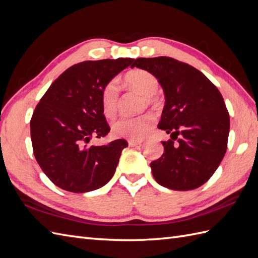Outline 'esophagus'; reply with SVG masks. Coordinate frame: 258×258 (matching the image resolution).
Here are the masks:
<instances>
[{
  "label": "esophagus",
  "mask_w": 258,
  "mask_h": 258,
  "mask_svg": "<svg viewBox=\"0 0 258 258\" xmlns=\"http://www.w3.org/2000/svg\"><path fill=\"white\" fill-rule=\"evenodd\" d=\"M142 143H143L142 140H138V141H128V145H130V146H132V147L137 146V145H141Z\"/></svg>",
  "instance_id": "obj_1"
}]
</instances>
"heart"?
I'll return each instance as SVG.
<instances>
[{
	"label": "heart",
	"mask_w": 258,
	"mask_h": 258,
	"mask_svg": "<svg viewBox=\"0 0 258 258\" xmlns=\"http://www.w3.org/2000/svg\"><path fill=\"white\" fill-rule=\"evenodd\" d=\"M125 82L142 95L146 96L148 104L157 103L156 94L159 89V81L155 75L145 70H134L125 76ZM118 86L116 81H111L104 86L101 92V103L104 114L112 117L117 111ZM154 117L150 114H144L133 117H122L112 124V133L116 137L130 138L132 141H138L146 135L153 126Z\"/></svg>",
	"instance_id": "1"
}]
</instances>
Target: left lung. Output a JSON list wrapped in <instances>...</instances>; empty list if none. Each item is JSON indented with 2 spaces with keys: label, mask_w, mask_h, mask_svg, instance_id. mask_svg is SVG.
Wrapping results in <instances>:
<instances>
[{
  "label": "left lung",
  "mask_w": 258,
  "mask_h": 258,
  "mask_svg": "<svg viewBox=\"0 0 258 258\" xmlns=\"http://www.w3.org/2000/svg\"><path fill=\"white\" fill-rule=\"evenodd\" d=\"M131 68L155 75L166 97L158 128L171 140L150 163L155 180L174 190L202 186L227 151L230 117L220 91L201 71L169 56L136 58Z\"/></svg>",
  "instance_id": "1"
}]
</instances>
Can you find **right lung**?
Wrapping results in <instances>:
<instances>
[{"label":"right lung","mask_w":258,"mask_h":258,"mask_svg":"<svg viewBox=\"0 0 258 258\" xmlns=\"http://www.w3.org/2000/svg\"><path fill=\"white\" fill-rule=\"evenodd\" d=\"M134 58L85 61L71 66L52 83L30 120L32 149L52 183L72 193L105 185L113 176L125 140L89 146L92 136L110 132L101 103L105 85Z\"/></svg>","instance_id":"1"}]
</instances>
